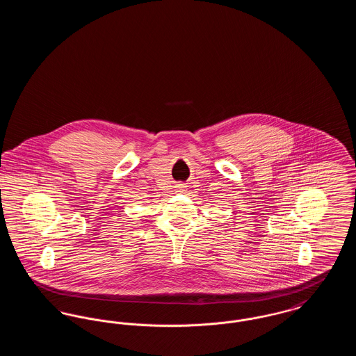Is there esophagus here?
<instances>
[{
    "label": "esophagus",
    "mask_w": 356,
    "mask_h": 356,
    "mask_svg": "<svg viewBox=\"0 0 356 356\" xmlns=\"http://www.w3.org/2000/svg\"><path fill=\"white\" fill-rule=\"evenodd\" d=\"M186 184H181V183H180V184H176V189H177L179 192H184V191H186Z\"/></svg>",
    "instance_id": "1"
}]
</instances>
